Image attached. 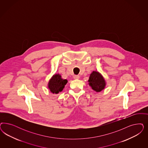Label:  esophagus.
Returning <instances> with one entry per match:
<instances>
[{
  "instance_id": "obj_1",
  "label": "esophagus",
  "mask_w": 148,
  "mask_h": 148,
  "mask_svg": "<svg viewBox=\"0 0 148 148\" xmlns=\"http://www.w3.org/2000/svg\"><path fill=\"white\" fill-rule=\"evenodd\" d=\"M73 77H74V79H78L79 78V76L75 75V76H74Z\"/></svg>"
}]
</instances>
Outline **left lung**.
I'll return each instance as SVG.
<instances>
[{
	"instance_id": "left-lung-1",
	"label": "left lung",
	"mask_w": 148,
	"mask_h": 148,
	"mask_svg": "<svg viewBox=\"0 0 148 148\" xmlns=\"http://www.w3.org/2000/svg\"><path fill=\"white\" fill-rule=\"evenodd\" d=\"M89 85L96 92H100L105 89L106 83L103 77L98 71H92L89 77Z\"/></svg>"
}]
</instances>
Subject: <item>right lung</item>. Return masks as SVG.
<instances>
[{"mask_svg":"<svg viewBox=\"0 0 148 148\" xmlns=\"http://www.w3.org/2000/svg\"><path fill=\"white\" fill-rule=\"evenodd\" d=\"M67 83V80L62 78L59 74L54 75L48 83V88L53 94H58L64 88Z\"/></svg>","mask_w":148,"mask_h":148,"instance_id":"1","label":"right lung"}]
</instances>
